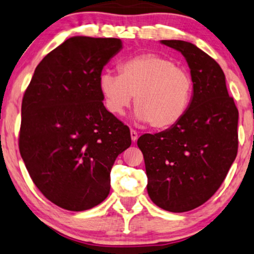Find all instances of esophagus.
<instances>
[{"instance_id":"34e87169","label":"esophagus","mask_w":254,"mask_h":254,"mask_svg":"<svg viewBox=\"0 0 254 254\" xmlns=\"http://www.w3.org/2000/svg\"><path fill=\"white\" fill-rule=\"evenodd\" d=\"M130 132H131V139H132V141H137V139H138L137 131L133 130V128H131Z\"/></svg>"}]
</instances>
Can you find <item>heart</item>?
Instances as JSON below:
<instances>
[{
	"label": "heart",
	"mask_w": 254,
	"mask_h": 254,
	"mask_svg": "<svg viewBox=\"0 0 254 254\" xmlns=\"http://www.w3.org/2000/svg\"><path fill=\"white\" fill-rule=\"evenodd\" d=\"M119 69L120 74L107 70L99 77L105 106L112 114H123L133 96L137 119L157 130L176 126L187 113L192 78L172 58L142 54L124 60Z\"/></svg>",
	"instance_id": "1"
}]
</instances>
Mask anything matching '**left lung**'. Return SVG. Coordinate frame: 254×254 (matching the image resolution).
<instances>
[{
  "instance_id": "1",
  "label": "left lung",
  "mask_w": 254,
  "mask_h": 254,
  "mask_svg": "<svg viewBox=\"0 0 254 254\" xmlns=\"http://www.w3.org/2000/svg\"><path fill=\"white\" fill-rule=\"evenodd\" d=\"M161 42L186 58L192 98L179 123L158 133L142 134L138 147L145 160L150 199L163 210L186 212L214 195L235 161L238 111L213 58L185 41Z\"/></svg>"
}]
</instances>
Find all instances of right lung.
Returning <instances> with one entry per match:
<instances>
[{
  "label": "right lung",
  "instance_id": "right-lung-1",
  "mask_svg": "<svg viewBox=\"0 0 254 254\" xmlns=\"http://www.w3.org/2000/svg\"><path fill=\"white\" fill-rule=\"evenodd\" d=\"M121 49L119 39L70 37L37 65L22 98L20 155L39 190L65 210L103 202L113 164L131 145L99 89L104 66Z\"/></svg>",
  "mask_w": 254,
  "mask_h": 254
}]
</instances>
